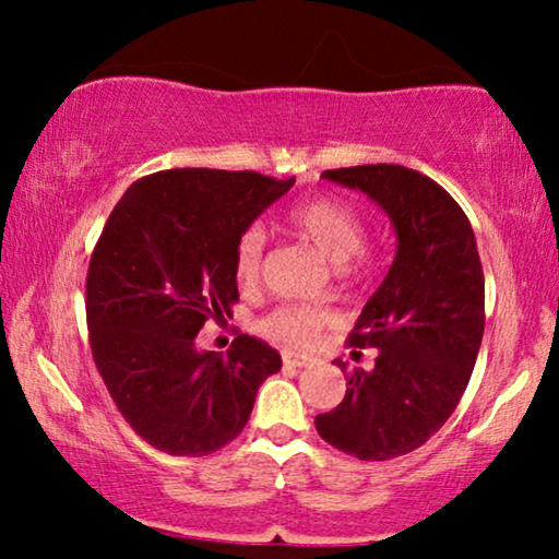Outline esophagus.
Masks as SVG:
<instances>
[{"instance_id":"obj_1","label":"esophagus","mask_w":559,"mask_h":559,"mask_svg":"<svg viewBox=\"0 0 559 559\" xmlns=\"http://www.w3.org/2000/svg\"><path fill=\"white\" fill-rule=\"evenodd\" d=\"M282 361L287 366H297V369H305V366H312V356L297 354V350H282Z\"/></svg>"}]
</instances>
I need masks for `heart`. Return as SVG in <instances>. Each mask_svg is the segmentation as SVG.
Returning <instances> with one entry per match:
<instances>
[{"label":"heart","mask_w":559,"mask_h":559,"mask_svg":"<svg viewBox=\"0 0 559 559\" xmlns=\"http://www.w3.org/2000/svg\"><path fill=\"white\" fill-rule=\"evenodd\" d=\"M287 224L295 234L312 243L320 254L331 259L333 264L356 262L358 249L364 243V221L348 203L331 195L308 198V201L293 205L287 211ZM266 236L259 226L247 228L236 241L234 272L241 285H257L262 274ZM331 323V310L325 305L300 302L282 305L262 318L259 331L274 341L289 343V346H308Z\"/></svg>","instance_id":"obj_1"}]
</instances>
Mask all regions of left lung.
<instances>
[{"instance_id": "1", "label": "left lung", "mask_w": 559, "mask_h": 559, "mask_svg": "<svg viewBox=\"0 0 559 559\" xmlns=\"http://www.w3.org/2000/svg\"><path fill=\"white\" fill-rule=\"evenodd\" d=\"M323 178L386 213L396 254L348 335L356 361V348H377L373 366L348 373L343 402L316 427L358 461H389L425 445L468 386L486 320L476 236L448 190L409 167L356 165Z\"/></svg>"}]
</instances>
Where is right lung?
<instances>
[{"label": "right lung", "instance_id": "right-lung-1", "mask_svg": "<svg viewBox=\"0 0 559 559\" xmlns=\"http://www.w3.org/2000/svg\"><path fill=\"white\" fill-rule=\"evenodd\" d=\"M295 178L182 167L136 180L114 205L86 277L91 354L121 417L152 448L209 455L249 423L257 389L282 369L241 333L226 356L198 350L205 320L239 300V236Z\"/></svg>", "mask_w": 559, "mask_h": 559}]
</instances>
